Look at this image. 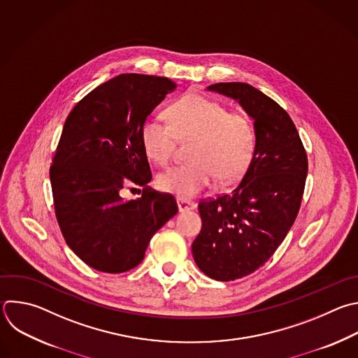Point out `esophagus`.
I'll return each mask as SVG.
<instances>
[{
  "label": "esophagus",
  "instance_id": "esophagus-1",
  "mask_svg": "<svg viewBox=\"0 0 358 358\" xmlns=\"http://www.w3.org/2000/svg\"><path fill=\"white\" fill-rule=\"evenodd\" d=\"M177 203H178V210H180V212H185V210H191V209H195V208H196V203H195V202L187 201V199H181V198L177 199Z\"/></svg>",
  "mask_w": 358,
  "mask_h": 358
}]
</instances>
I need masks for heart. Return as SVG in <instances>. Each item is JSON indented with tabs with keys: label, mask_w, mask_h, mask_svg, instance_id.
Returning a JSON list of instances; mask_svg holds the SVG:
<instances>
[{
	"label": "heart",
	"mask_w": 358,
	"mask_h": 358,
	"mask_svg": "<svg viewBox=\"0 0 358 358\" xmlns=\"http://www.w3.org/2000/svg\"><path fill=\"white\" fill-rule=\"evenodd\" d=\"M169 122L149 117L142 125L145 155L156 164L169 163L176 141L195 138L191 162L174 166L157 177L164 192L189 199L210 187L217 176L231 181L248 169L255 150V129L242 112H227L222 103L202 95H185L167 109Z\"/></svg>",
	"instance_id": "1"
}]
</instances>
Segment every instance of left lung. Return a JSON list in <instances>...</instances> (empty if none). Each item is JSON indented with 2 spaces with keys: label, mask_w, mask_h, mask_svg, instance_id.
<instances>
[{
  "label": "left lung",
  "mask_w": 358,
  "mask_h": 358,
  "mask_svg": "<svg viewBox=\"0 0 358 358\" xmlns=\"http://www.w3.org/2000/svg\"><path fill=\"white\" fill-rule=\"evenodd\" d=\"M234 99L250 116L255 152L231 192L198 205L202 229L192 243L199 270L233 281L262 267L278 249L299 212L308 157L289 115L246 83L206 88Z\"/></svg>",
  "instance_id": "1"
}]
</instances>
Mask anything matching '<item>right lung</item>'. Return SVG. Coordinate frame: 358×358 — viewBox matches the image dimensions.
I'll return each mask as SVG.
<instances>
[{"label": "right lung", "mask_w": 358, "mask_h": 358, "mask_svg": "<svg viewBox=\"0 0 358 358\" xmlns=\"http://www.w3.org/2000/svg\"><path fill=\"white\" fill-rule=\"evenodd\" d=\"M177 88L166 77L121 74L98 85L69 113L50 182L56 217L69 248L102 273L136 267L153 234L177 212L173 195L148 188L152 171L142 125ZM145 186L125 201L124 187Z\"/></svg>", "instance_id": "add662e5"}]
</instances>
